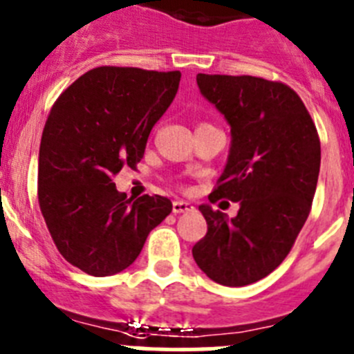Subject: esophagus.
Wrapping results in <instances>:
<instances>
[{"label": "esophagus", "instance_id": "esophagus-1", "mask_svg": "<svg viewBox=\"0 0 354 354\" xmlns=\"http://www.w3.org/2000/svg\"><path fill=\"white\" fill-rule=\"evenodd\" d=\"M194 207L191 205L189 202H183V200H175L174 203H171V210H174V214H183V212H189V210H193Z\"/></svg>", "mask_w": 354, "mask_h": 354}]
</instances>
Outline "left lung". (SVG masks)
<instances>
[{
	"mask_svg": "<svg viewBox=\"0 0 354 354\" xmlns=\"http://www.w3.org/2000/svg\"><path fill=\"white\" fill-rule=\"evenodd\" d=\"M200 93L225 115L232 145L209 196L241 202L232 219L200 205L207 235L193 248L200 268L223 286H248L283 263L306 225L321 165L317 129L283 82L198 73Z\"/></svg>",
	"mask_w": 354,
	"mask_h": 354,
	"instance_id": "1",
	"label": "left lung"
}]
</instances>
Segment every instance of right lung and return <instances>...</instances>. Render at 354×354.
<instances>
[{"label":"right lung","mask_w":354,"mask_h":354,"mask_svg":"<svg viewBox=\"0 0 354 354\" xmlns=\"http://www.w3.org/2000/svg\"><path fill=\"white\" fill-rule=\"evenodd\" d=\"M179 82L180 71L100 66L52 105L38 156V203L57 251L86 274L128 268L171 212L160 194L126 198L113 177L137 168Z\"/></svg>","instance_id":"1"}]
</instances>
